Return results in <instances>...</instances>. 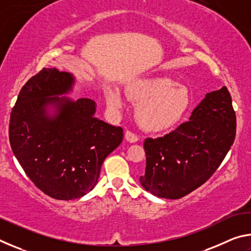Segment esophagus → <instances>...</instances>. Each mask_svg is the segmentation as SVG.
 <instances>
[{
    "label": "esophagus",
    "mask_w": 251,
    "mask_h": 251,
    "mask_svg": "<svg viewBox=\"0 0 251 251\" xmlns=\"http://www.w3.org/2000/svg\"><path fill=\"white\" fill-rule=\"evenodd\" d=\"M125 138H126V141H127V142H129V143H136V142L138 141L137 135L134 134L133 131H130V130H126V133H125Z\"/></svg>",
    "instance_id": "34e87169"
}]
</instances>
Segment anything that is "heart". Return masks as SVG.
Returning <instances> with one entry per match:
<instances>
[{
    "label": "heart",
    "instance_id": "1",
    "mask_svg": "<svg viewBox=\"0 0 251 251\" xmlns=\"http://www.w3.org/2000/svg\"><path fill=\"white\" fill-rule=\"evenodd\" d=\"M126 93L131 100L138 103L136 121L148 131H161L174 126L190 104L187 88L168 76H142L127 84ZM107 104L114 109L121 108L123 99L120 92H108Z\"/></svg>",
    "mask_w": 251,
    "mask_h": 251
}]
</instances>
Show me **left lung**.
I'll return each mask as SVG.
<instances>
[{"label": "left lung", "mask_w": 251, "mask_h": 251, "mask_svg": "<svg viewBox=\"0 0 251 251\" xmlns=\"http://www.w3.org/2000/svg\"><path fill=\"white\" fill-rule=\"evenodd\" d=\"M236 114L227 87L208 93L182 123L164 137L146 138L142 186L157 197L179 199L209 179L230 150Z\"/></svg>", "instance_id": "left-lung-1"}]
</instances>
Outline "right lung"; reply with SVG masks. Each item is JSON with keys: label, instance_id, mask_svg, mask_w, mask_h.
Masks as SVG:
<instances>
[{"label": "right lung", "instance_id": "obj_1", "mask_svg": "<svg viewBox=\"0 0 251 251\" xmlns=\"http://www.w3.org/2000/svg\"><path fill=\"white\" fill-rule=\"evenodd\" d=\"M73 84L72 74L44 67L20 91L8 126L12 151L25 174L58 201L90 193L105 158L124 136L122 127L94 117V100L58 97ZM49 105L55 108L54 117L48 115Z\"/></svg>", "mask_w": 251, "mask_h": 251}]
</instances>
